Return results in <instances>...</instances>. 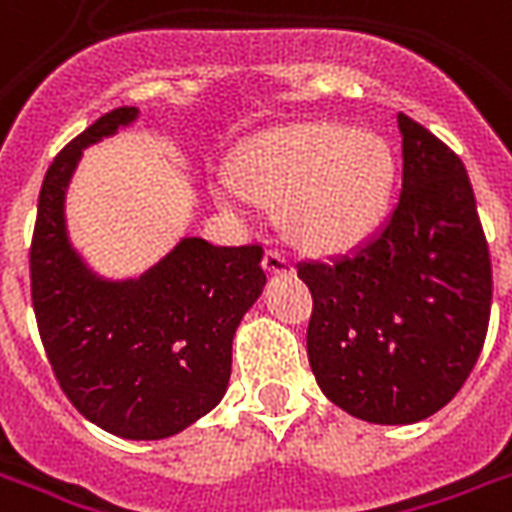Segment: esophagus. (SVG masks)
Returning <instances> with one entry per match:
<instances>
[{"instance_id":"esophagus-1","label":"esophagus","mask_w":512,"mask_h":512,"mask_svg":"<svg viewBox=\"0 0 512 512\" xmlns=\"http://www.w3.org/2000/svg\"><path fill=\"white\" fill-rule=\"evenodd\" d=\"M263 265H265V271H271V273H292V260L290 255H284L282 249H268L263 257Z\"/></svg>"}]
</instances>
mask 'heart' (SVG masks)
I'll list each match as a JSON object with an SVG mask.
<instances>
[{"mask_svg":"<svg viewBox=\"0 0 512 512\" xmlns=\"http://www.w3.org/2000/svg\"><path fill=\"white\" fill-rule=\"evenodd\" d=\"M392 169V152L378 134L338 123H306L252 139L233 171L236 185L252 201L284 204V222L300 241L343 249L378 225L389 201ZM240 194L230 182L220 185V198L233 209L244 206Z\"/></svg>","mask_w":512,"mask_h":512,"instance_id":"heart-1","label":"heart"}]
</instances>
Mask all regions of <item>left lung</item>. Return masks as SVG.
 Masks as SVG:
<instances>
[{
  "instance_id": "1",
  "label": "left lung",
  "mask_w": 512,
  "mask_h": 512,
  "mask_svg": "<svg viewBox=\"0 0 512 512\" xmlns=\"http://www.w3.org/2000/svg\"><path fill=\"white\" fill-rule=\"evenodd\" d=\"M403 187L349 255L306 260V349L319 389L357 419L413 424L462 389L486 341L491 257L473 185L448 144L397 115Z\"/></svg>"
}]
</instances>
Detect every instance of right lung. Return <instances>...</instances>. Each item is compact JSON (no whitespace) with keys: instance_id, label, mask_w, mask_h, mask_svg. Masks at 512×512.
I'll use <instances>...</instances> for the list:
<instances>
[{"instance_id":"1","label":"right lung","mask_w":512,"mask_h":512,"mask_svg":"<svg viewBox=\"0 0 512 512\" xmlns=\"http://www.w3.org/2000/svg\"><path fill=\"white\" fill-rule=\"evenodd\" d=\"M134 117L136 107L112 109L50 163L29 247L31 306L69 403L112 435L161 440L225 395L233 335L263 292V244L185 239L136 282L88 273L66 241V182L83 147Z\"/></svg>"}]
</instances>
